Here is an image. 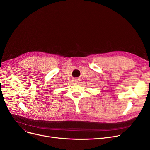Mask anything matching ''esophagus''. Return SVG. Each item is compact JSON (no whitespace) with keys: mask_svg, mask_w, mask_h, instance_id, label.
Segmentation results:
<instances>
[{"mask_svg":"<svg viewBox=\"0 0 150 150\" xmlns=\"http://www.w3.org/2000/svg\"><path fill=\"white\" fill-rule=\"evenodd\" d=\"M79 81H80L79 79H75V80H74V82H75V83H78Z\"/></svg>","mask_w":150,"mask_h":150,"instance_id":"esophagus-1","label":"esophagus"}]
</instances>
